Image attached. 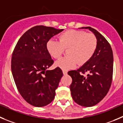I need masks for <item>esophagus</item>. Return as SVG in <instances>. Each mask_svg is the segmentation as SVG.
<instances>
[{"label":"esophagus","instance_id":"esophagus-1","mask_svg":"<svg viewBox=\"0 0 123 123\" xmlns=\"http://www.w3.org/2000/svg\"><path fill=\"white\" fill-rule=\"evenodd\" d=\"M62 73H63V74H64V75H65V74H67V71L63 70L62 71Z\"/></svg>","mask_w":123,"mask_h":123}]
</instances>
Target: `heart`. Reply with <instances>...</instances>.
I'll return each instance as SVG.
<instances>
[{"instance_id": "b5f03b06", "label": "heart", "mask_w": 123, "mask_h": 123, "mask_svg": "<svg viewBox=\"0 0 123 123\" xmlns=\"http://www.w3.org/2000/svg\"><path fill=\"white\" fill-rule=\"evenodd\" d=\"M97 47V39L92 33L84 31L70 30L62 33L59 41L49 40L47 43V49L54 58H58L67 50V55L55 62V66L64 70L75 68L79 64L86 63L95 53Z\"/></svg>"}]
</instances>
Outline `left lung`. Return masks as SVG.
Returning <instances> with one entry per match:
<instances>
[{
	"mask_svg": "<svg viewBox=\"0 0 123 123\" xmlns=\"http://www.w3.org/2000/svg\"><path fill=\"white\" fill-rule=\"evenodd\" d=\"M89 29L97 39V47L91 59L77 70L68 74L72 78L70 86L74 101L83 107H92L101 101L111 87L113 75V56L111 46L98 31L90 27ZM87 72L84 77L82 74Z\"/></svg>",
	"mask_w": 123,
	"mask_h": 123,
	"instance_id": "8db88e82",
	"label": "left lung"
}]
</instances>
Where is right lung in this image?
I'll use <instances>...</instances> for the list:
<instances>
[{"instance_id":"obj_1","label":"right lung","mask_w":123,"mask_h":123,"mask_svg":"<svg viewBox=\"0 0 123 123\" xmlns=\"http://www.w3.org/2000/svg\"><path fill=\"white\" fill-rule=\"evenodd\" d=\"M63 30L35 26L22 36L12 53L11 72L15 84L23 98L33 106H45L55 98L63 73L58 67L47 70L54 61L47 43Z\"/></svg>"}]
</instances>
